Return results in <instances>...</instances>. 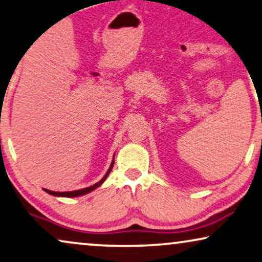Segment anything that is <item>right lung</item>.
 Listing matches in <instances>:
<instances>
[{"instance_id":"1","label":"right lung","mask_w":262,"mask_h":262,"mask_svg":"<svg viewBox=\"0 0 262 262\" xmlns=\"http://www.w3.org/2000/svg\"><path fill=\"white\" fill-rule=\"evenodd\" d=\"M113 166H114V160H113V163H111V165H110V167H109V170H107V172L105 173V176H104L103 179L99 181V182H97L96 184H93V186H91V187H89V188H83V189L73 190V191H52V190H49V189H44V190L47 191V193H49V194L55 195V196H63V198L81 196V195H85V194H87V193H90V191L95 190L96 188H98V187L100 186V184H102V183L104 182V181L106 180V177H107V175H109V173H110L111 169H113Z\"/></svg>"}]
</instances>
